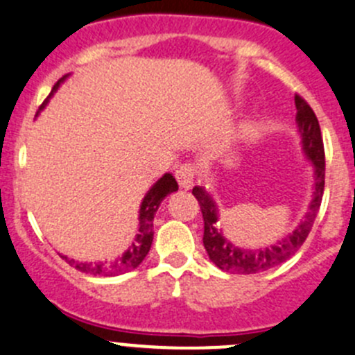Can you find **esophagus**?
Here are the masks:
<instances>
[{
    "label": "esophagus",
    "mask_w": 355,
    "mask_h": 355,
    "mask_svg": "<svg viewBox=\"0 0 355 355\" xmlns=\"http://www.w3.org/2000/svg\"><path fill=\"white\" fill-rule=\"evenodd\" d=\"M175 180L180 183L181 188L190 190L195 183V167L191 164H183L175 171Z\"/></svg>",
    "instance_id": "obj_1"
}]
</instances>
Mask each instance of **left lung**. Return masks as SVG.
<instances>
[{"label":"left lung","instance_id":"1","mask_svg":"<svg viewBox=\"0 0 355 355\" xmlns=\"http://www.w3.org/2000/svg\"><path fill=\"white\" fill-rule=\"evenodd\" d=\"M295 103L296 127H298L300 139H302V151L313 167V191L309 211L305 212L300 225L288 237L277 241L272 245H266V248L248 249L235 245L230 239L223 235L221 223H219V207L212 195L202 187L193 188V195L200 204L202 216H204V248L207 251L209 259L225 272L248 275V273H259L281 265L302 248L312 230L313 219L319 211L324 193V144L319 121H317L312 107L300 96L295 97Z\"/></svg>","mask_w":355,"mask_h":355}]
</instances>
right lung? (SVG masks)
I'll list each match as a JSON object with an SVG mask.
<instances>
[{
  "mask_svg": "<svg viewBox=\"0 0 355 355\" xmlns=\"http://www.w3.org/2000/svg\"><path fill=\"white\" fill-rule=\"evenodd\" d=\"M67 76H69V74L62 76V78L53 85L52 92H50V96L46 97L45 103L42 104L40 110H43V107L49 104L50 97L57 92L60 83H62ZM174 191H178V181H175L174 175L165 172L160 180H158L157 183L146 191V195H144L143 202H141L139 205V218H137L139 219V228H137L136 239H134L132 244L129 245V249H127L123 254L118 256V258L111 259V261H97V263H87V261L78 263V261H74V259H67V256H64V258H66L71 265H74V268L76 270H80V272L83 273H90V275L113 277V275H120V273L130 272V270L137 268V266L143 263V259L146 258L148 252H150L151 242H153L155 214H157L162 200H164L168 193H174Z\"/></svg>",
  "mask_w": 355,
  "mask_h": 355,
  "instance_id": "1",
  "label": "right lung"
}]
</instances>
